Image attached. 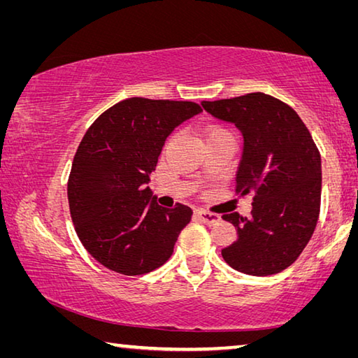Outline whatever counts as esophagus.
<instances>
[{"label": "esophagus", "instance_id": "1", "mask_svg": "<svg viewBox=\"0 0 358 358\" xmlns=\"http://www.w3.org/2000/svg\"><path fill=\"white\" fill-rule=\"evenodd\" d=\"M196 215L201 217V221L205 222V224H216L217 221L221 220L220 215L211 213V211H207V210H197Z\"/></svg>", "mask_w": 358, "mask_h": 358}]
</instances>
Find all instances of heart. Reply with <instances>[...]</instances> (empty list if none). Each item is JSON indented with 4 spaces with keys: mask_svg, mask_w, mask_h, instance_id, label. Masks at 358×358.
Masks as SVG:
<instances>
[{
    "mask_svg": "<svg viewBox=\"0 0 358 358\" xmlns=\"http://www.w3.org/2000/svg\"><path fill=\"white\" fill-rule=\"evenodd\" d=\"M221 131H226V129L220 128V126H208V128H207V134L210 136V134H213V132H221Z\"/></svg>",
    "mask_w": 358,
    "mask_h": 358,
    "instance_id": "heart-1",
    "label": "heart"
}]
</instances>
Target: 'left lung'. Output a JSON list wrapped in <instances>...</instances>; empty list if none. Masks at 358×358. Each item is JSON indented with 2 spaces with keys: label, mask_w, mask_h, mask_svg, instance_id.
I'll return each instance as SVG.
<instances>
[{
  "label": "left lung",
  "mask_w": 358,
  "mask_h": 358,
  "mask_svg": "<svg viewBox=\"0 0 358 358\" xmlns=\"http://www.w3.org/2000/svg\"><path fill=\"white\" fill-rule=\"evenodd\" d=\"M202 107L243 134L235 191L254 201L250 217L222 216L238 235L222 257L246 275L280 273L305 250L319 220L322 167L316 143L294 108L270 94L203 101Z\"/></svg>",
  "instance_id": "obj_1"
}]
</instances>
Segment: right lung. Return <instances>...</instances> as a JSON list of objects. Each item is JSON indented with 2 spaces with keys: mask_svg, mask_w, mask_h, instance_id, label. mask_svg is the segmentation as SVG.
Returning <instances> with one entry per match:
<instances>
[{
  "mask_svg": "<svg viewBox=\"0 0 358 358\" xmlns=\"http://www.w3.org/2000/svg\"><path fill=\"white\" fill-rule=\"evenodd\" d=\"M201 112L191 101L129 98L85 132L68 180L69 210L85 250L108 270L143 275L172 256L192 210L161 207L147 185L166 138Z\"/></svg>",
  "mask_w": 358,
  "mask_h": 358,
  "instance_id": "obj_1",
  "label": "right lung"
}]
</instances>
